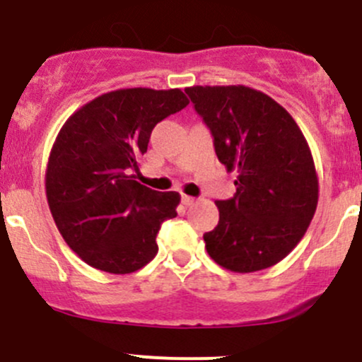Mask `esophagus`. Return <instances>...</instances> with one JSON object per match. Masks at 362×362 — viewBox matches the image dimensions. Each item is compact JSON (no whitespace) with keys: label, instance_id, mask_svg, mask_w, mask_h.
Instances as JSON below:
<instances>
[{"label":"esophagus","instance_id":"1","mask_svg":"<svg viewBox=\"0 0 362 362\" xmlns=\"http://www.w3.org/2000/svg\"><path fill=\"white\" fill-rule=\"evenodd\" d=\"M181 200H182V204H185V206H193V204L197 202L195 197H189V195H182Z\"/></svg>","mask_w":362,"mask_h":362}]
</instances>
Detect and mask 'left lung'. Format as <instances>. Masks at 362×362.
<instances>
[{
  "mask_svg": "<svg viewBox=\"0 0 362 362\" xmlns=\"http://www.w3.org/2000/svg\"><path fill=\"white\" fill-rule=\"evenodd\" d=\"M214 137L235 195L216 200L220 221L204 234L218 266L255 273L284 260L306 234L318 202L310 146L294 117L266 93L248 86L185 89Z\"/></svg>",
  "mask_w": 362,
  "mask_h": 362,
  "instance_id": "1",
  "label": "left lung"
}]
</instances>
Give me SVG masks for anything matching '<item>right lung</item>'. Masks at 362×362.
Segmentation results:
<instances>
[{"mask_svg": "<svg viewBox=\"0 0 362 362\" xmlns=\"http://www.w3.org/2000/svg\"><path fill=\"white\" fill-rule=\"evenodd\" d=\"M188 105L181 89L103 93L61 127L45 170V195L66 245L95 269L130 274L158 253L156 234L181 195L137 180L156 123Z\"/></svg>", "mask_w": 362, "mask_h": 362, "instance_id": "right-lung-1", "label": "right lung"}]
</instances>
